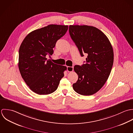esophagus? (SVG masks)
<instances>
[{"label":"esophagus","instance_id":"obj_1","mask_svg":"<svg viewBox=\"0 0 133 133\" xmlns=\"http://www.w3.org/2000/svg\"><path fill=\"white\" fill-rule=\"evenodd\" d=\"M67 71L68 72H72L74 70V67H70V66H68L67 67Z\"/></svg>","mask_w":133,"mask_h":133}]
</instances>
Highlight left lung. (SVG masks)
Here are the masks:
<instances>
[{"instance_id":"obj_1","label":"left lung","mask_w":133,"mask_h":133,"mask_svg":"<svg viewBox=\"0 0 133 133\" xmlns=\"http://www.w3.org/2000/svg\"><path fill=\"white\" fill-rule=\"evenodd\" d=\"M69 28L81 55L88 54L85 64L74 67L78 80L73 88L80 95L90 96L98 91L109 77L114 62L112 47L107 37L96 27L70 25Z\"/></svg>"}]
</instances>
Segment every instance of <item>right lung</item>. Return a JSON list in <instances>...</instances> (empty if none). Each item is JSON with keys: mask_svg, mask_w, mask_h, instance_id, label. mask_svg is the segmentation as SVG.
<instances>
[{"mask_svg": "<svg viewBox=\"0 0 133 133\" xmlns=\"http://www.w3.org/2000/svg\"><path fill=\"white\" fill-rule=\"evenodd\" d=\"M68 26L50 25L34 30L23 40L19 50L18 68L30 89L38 95L55 91L67 69L47 59L52 55L57 40L63 36Z\"/></svg>", "mask_w": 133, "mask_h": 133, "instance_id": "1", "label": "right lung"}]
</instances>
